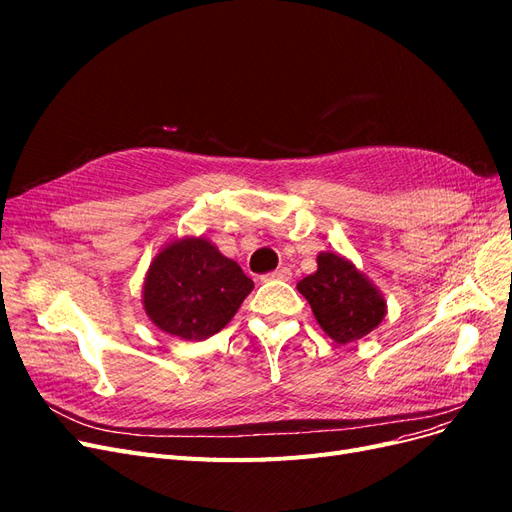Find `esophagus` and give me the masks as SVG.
<instances>
[{
  "label": "esophagus",
  "instance_id": "obj_1",
  "mask_svg": "<svg viewBox=\"0 0 512 512\" xmlns=\"http://www.w3.org/2000/svg\"><path fill=\"white\" fill-rule=\"evenodd\" d=\"M262 280H282V282H290L292 280V271L288 269V267H280L277 271H273V273H269V275H265L262 277Z\"/></svg>",
  "mask_w": 512,
  "mask_h": 512
}]
</instances>
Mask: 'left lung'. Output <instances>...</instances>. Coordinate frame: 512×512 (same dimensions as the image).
Returning <instances> with one entry per match:
<instances>
[{"instance_id":"1","label":"left lung","mask_w":512,"mask_h":512,"mask_svg":"<svg viewBox=\"0 0 512 512\" xmlns=\"http://www.w3.org/2000/svg\"><path fill=\"white\" fill-rule=\"evenodd\" d=\"M316 273L303 277L297 290L335 344L344 346L369 335L386 316V299L369 277L342 254L320 252Z\"/></svg>"}]
</instances>
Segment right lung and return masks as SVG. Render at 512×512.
<instances>
[{
    "instance_id": "right-lung-1",
    "label": "right lung",
    "mask_w": 512,
    "mask_h": 512,
    "mask_svg": "<svg viewBox=\"0 0 512 512\" xmlns=\"http://www.w3.org/2000/svg\"><path fill=\"white\" fill-rule=\"evenodd\" d=\"M254 282L205 237L162 245L143 282L149 320L168 335L200 342L220 333L252 292Z\"/></svg>"
}]
</instances>
